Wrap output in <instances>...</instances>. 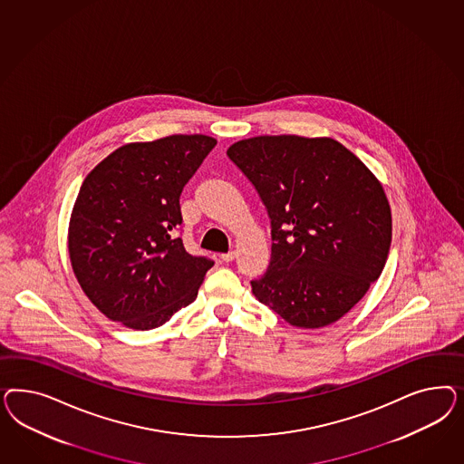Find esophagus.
<instances>
[{"label":"esophagus","instance_id":"obj_1","mask_svg":"<svg viewBox=\"0 0 464 464\" xmlns=\"http://www.w3.org/2000/svg\"><path fill=\"white\" fill-rule=\"evenodd\" d=\"M235 258H237V252H235V250H233V252L223 253V255H221V260L226 262V264H227V262H233Z\"/></svg>","mask_w":464,"mask_h":464}]
</instances>
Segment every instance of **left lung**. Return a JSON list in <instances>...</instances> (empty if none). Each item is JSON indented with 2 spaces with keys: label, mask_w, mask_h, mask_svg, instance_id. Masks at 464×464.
Here are the masks:
<instances>
[{
  "label": "left lung",
  "mask_w": 464,
  "mask_h": 464,
  "mask_svg": "<svg viewBox=\"0 0 464 464\" xmlns=\"http://www.w3.org/2000/svg\"><path fill=\"white\" fill-rule=\"evenodd\" d=\"M227 156L270 218V264L253 295L297 328L335 324L378 281L390 253L392 209L380 180L332 138L258 136Z\"/></svg>",
  "instance_id": "obj_1"
}]
</instances>
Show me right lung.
Returning <instances> with one entry per match:
<instances>
[{"instance_id":"obj_1","label":"right lung","mask_w":464,"mask_h":464,"mask_svg":"<svg viewBox=\"0 0 464 464\" xmlns=\"http://www.w3.org/2000/svg\"><path fill=\"white\" fill-rule=\"evenodd\" d=\"M216 142L204 134L130 142L84 179L71 212V266L112 322L151 330L196 299L214 262L177 238L180 194Z\"/></svg>"}]
</instances>
